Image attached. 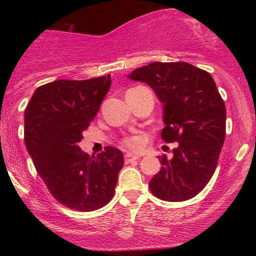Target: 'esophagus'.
I'll return each instance as SVG.
<instances>
[{"instance_id":"34e87169","label":"esophagus","mask_w":256,"mask_h":256,"mask_svg":"<svg viewBox=\"0 0 256 256\" xmlns=\"http://www.w3.org/2000/svg\"><path fill=\"white\" fill-rule=\"evenodd\" d=\"M124 158H125V162L128 164V162H132V161H134V160H138V158H140V156H138V155L131 154V152H128V154L125 155Z\"/></svg>"}]
</instances>
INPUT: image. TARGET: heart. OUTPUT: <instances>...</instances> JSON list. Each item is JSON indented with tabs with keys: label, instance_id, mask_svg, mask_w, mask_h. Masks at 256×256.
Here are the masks:
<instances>
[{
	"label": "heart",
	"instance_id": "1",
	"mask_svg": "<svg viewBox=\"0 0 256 256\" xmlns=\"http://www.w3.org/2000/svg\"><path fill=\"white\" fill-rule=\"evenodd\" d=\"M122 144H124L126 148L131 149V150H140L144 146V140H143L142 137L140 136H132V137H126L122 140Z\"/></svg>",
	"mask_w": 256,
	"mask_h": 256
}]
</instances>
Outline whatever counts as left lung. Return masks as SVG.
<instances>
[{
	"label": "left lung",
	"mask_w": 256,
	"mask_h": 256,
	"mask_svg": "<svg viewBox=\"0 0 256 256\" xmlns=\"http://www.w3.org/2000/svg\"><path fill=\"white\" fill-rule=\"evenodd\" d=\"M128 78L143 82L164 104L161 138L178 142L172 158L161 156V170L149 182L162 201L192 198L212 178L225 140L226 108L212 76L188 62H152Z\"/></svg>",
	"instance_id": "left-lung-1"
}]
</instances>
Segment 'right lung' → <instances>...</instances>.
<instances>
[{"label":"right lung","mask_w":256,"mask_h":256,"mask_svg":"<svg viewBox=\"0 0 256 256\" xmlns=\"http://www.w3.org/2000/svg\"><path fill=\"white\" fill-rule=\"evenodd\" d=\"M110 74L55 80L37 88L25 110V146L52 198L71 210L91 212L113 198L124 156L106 146L98 156L79 148L110 88Z\"/></svg>","instance_id":"add662e5"}]
</instances>
